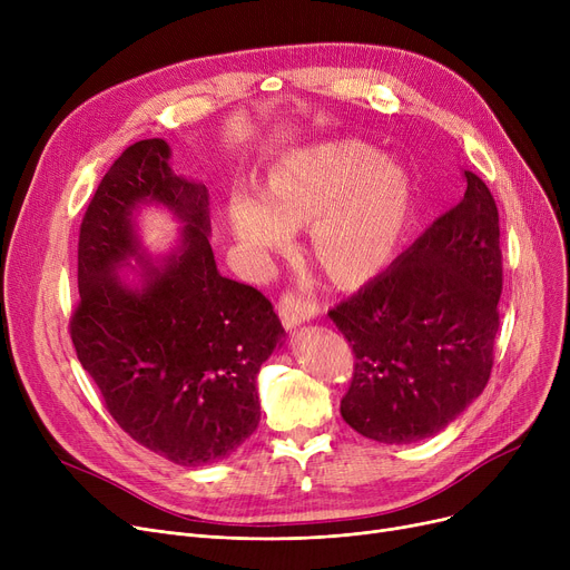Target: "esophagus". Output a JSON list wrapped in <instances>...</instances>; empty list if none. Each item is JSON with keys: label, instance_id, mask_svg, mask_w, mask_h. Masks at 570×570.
Instances as JSON below:
<instances>
[{"label": "esophagus", "instance_id": "esophagus-1", "mask_svg": "<svg viewBox=\"0 0 570 570\" xmlns=\"http://www.w3.org/2000/svg\"><path fill=\"white\" fill-rule=\"evenodd\" d=\"M277 312H279V318H282L284 327H288V331H291V327H297L301 323L314 318L318 309H316L314 303L305 301L303 295H297V293H284V295L279 297Z\"/></svg>", "mask_w": 570, "mask_h": 570}]
</instances>
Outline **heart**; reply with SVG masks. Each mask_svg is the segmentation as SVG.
Listing matches in <instances>:
<instances>
[{
  "mask_svg": "<svg viewBox=\"0 0 570 570\" xmlns=\"http://www.w3.org/2000/svg\"><path fill=\"white\" fill-rule=\"evenodd\" d=\"M413 213L409 173L379 149L325 142L293 153L267 170L258 200L233 196L228 226L256 261L288 249L293 230L309 228L318 273L337 286L370 282L391 263Z\"/></svg>",
  "mask_w": 570,
  "mask_h": 570,
  "instance_id": "b5f03b06",
  "label": "heart"
}]
</instances>
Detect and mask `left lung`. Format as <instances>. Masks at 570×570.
<instances>
[{
	"label": "left lung",
	"instance_id": "left-lung-1",
	"mask_svg": "<svg viewBox=\"0 0 570 570\" xmlns=\"http://www.w3.org/2000/svg\"><path fill=\"white\" fill-rule=\"evenodd\" d=\"M464 198L397 261L327 312L355 363L342 417L379 443L441 432L478 397L494 365L501 249L497 203L464 170Z\"/></svg>",
	"mask_w": 570,
	"mask_h": 570
}]
</instances>
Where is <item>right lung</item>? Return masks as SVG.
<instances>
[{
    "label": "right lung",
    "instance_id": "right-lung-1",
    "mask_svg": "<svg viewBox=\"0 0 570 570\" xmlns=\"http://www.w3.org/2000/svg\"><path fill=\"white\" fill-rule=\"evenodd\" d=\"M161 138L129 145L87 205L71 340L108 413L134 441L183 466L224 460L261 421L256 376L284 327L254 286L222 277L209 194L175 175ZM157 202L186 224L161 262L139 254L135 209ZM139 256L141 286L116 269Z\"/></svg>",
    "mask_w": 570,
    "mask_h": 570
}]
</instances>
